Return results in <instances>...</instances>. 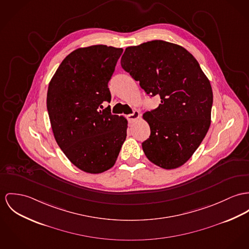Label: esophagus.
Listing matches in <instances>:
<instances>
[{"instance_id": "esophagus-1", "label": "esophagus", "mask_w": 249, "mask_h": 249, "mask_svg": "<svg viewBox=\"0 0 249 249\" xmlns=\"http://www.w3.org/2000/svg\"><path fill=\"white\" fill-rule=\"evenodd\" d=\"M139 116H140L139 112L138 111H134L133 114L128 115V120H129L130 123H134L139 118Z\"/></svg>"}]
</instances>
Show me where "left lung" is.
<instances>
[{
    "mask_svg": "<svg viewBox=\"0 0 249 249\" xmlns=\"http://www.w3.org/2000/svg\"><path fill=\"white\" fill-rule=\"evenodd\" d=\"M120 63L148 95L161 98L156 109L143 115L151 129L142 143L145 155L166 170L181 167L211 126L209 78L188 50L160 39L127 47Z\"/></svg>",
    "mask_w": 249,
    "mask_h": 249,
    "instance_id": "8db88e82",
    "label": "left lung"
}]
</instances>
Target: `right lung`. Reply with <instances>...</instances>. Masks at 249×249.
<instances>
[{
  "mask_svg": "<svg viewBox=\"0 0 249 249\" xmlns=\"http://www.w3.org/2000/svg\"><path fill=\"white\" fill-rule=\"evenodd\" d=\"M122 52L102 44L76 49L49 82L46 104L54 137L83 172L111 169L127 136V119L101 110L111 101L108 82Z\"/></svg>",
  "mask_w": 249,
  "mask_h": 249,
  "instance_id": "obj_1",
  "label": "right lung"
}]
</instances>
